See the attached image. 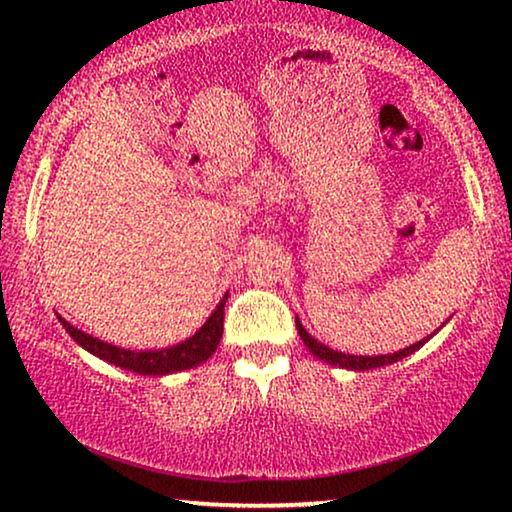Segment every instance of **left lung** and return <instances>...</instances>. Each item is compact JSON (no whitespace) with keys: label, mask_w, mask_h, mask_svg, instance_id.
<instances>
[{"label":"left lung","mask_w":512,"mask_h":512,"mask_svg":"<svg viewBox=\"0 0 512 512\" xmlns=\"http://www.w3.org/2000/svg\"><path fill=\"white\" fill-rule=\"evenodd\" d=\"M223 305H226V300H221V303L216 305L212 317H209L205 324L191 335V338L181 340L177 345L158 347V349H128V347L111 345V342L93 338L90 333L72 326L65 317H60L58 312L55 314H58V321L65 326V331L76 340V345L86 349L88 354H93L97 359L107 361L116 368L132 370V373L137 375L163 377V375L181 373V370L198 368L200 363H205L209 356L216 352V347H219V340H221V331H223ZM300 335H303L307 342H312V345H317L305 328H300Z\"/></svg>","instance_id":"8db88e82"}]
</instances>
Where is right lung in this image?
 <instances>
[{
	"mask_svg": "<svg viewBox=\"0 0 512 512\" xmlns=\"http://www.w3.org/2000/svg\"><path fill=\"white\" fill-rule=\"evenodd\" d=\"M433 335L436 333H431L429 338H433ZM429 338H424V340H419V342H415V345H410V347H405V349H401V352H394V354H380V356H354V354H342V352H333V349H328L326 345H322L325 347V352L321 353L318 345H312V342H307L305 338V345L312 349L314 354L319 356V359H326L328 363H331V366H338V368H345V370H354V373H363V370H370V368H380V366H391V363H396V361H401V359H405V356H410V354H415L419 347H424L426 342H429ZM317 342V340H314ZM321 344V342H319Z\"/></svg>",
	"mask_w": 512,
	"mask_h": 512,
	"instance_id": "obj_1",
	"label": "right lung"
}]
</instances>
